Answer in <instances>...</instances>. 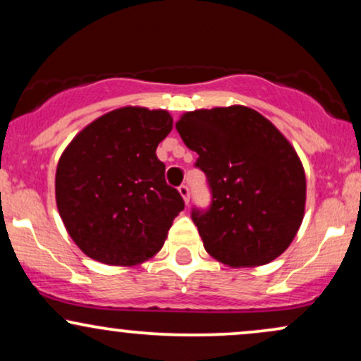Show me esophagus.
Segmentation results:
<instances>
[{
  "label": "esophagus",
  "instance_id": "esophagus-1",
  "mask_svg": "<svg viewBox=\"0 0 361 361\" xmlns=\"http://www.w3.org/2000/svg\"><path fill=\"white\" fill-rule=\"evenodd\" d=\"M178 192H180L181 197H183L185 204L188 205V202H190V188H188V186H186V185H181L180 188H178Z\"/></svg>",
  "mask_w": 361,
  "mask_h": 361
}]
</instances>
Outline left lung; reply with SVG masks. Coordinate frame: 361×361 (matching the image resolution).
<instances>
[{
    "instance_id": "1",
    "label": "left lung",
    "mask_w": 361,
    "mask_h": 361,
    "mask_svg": "<svg viewBox=\"0 0 361 361\" xmlns=\"http://www.w3.org/2000/svg\"><path fill=\"white\" fill-rule=\"evenodd\" d=\"M212 204L193 209L205 251L233 268L267 264L290 246L305 210V173L268 118L243 105L186 111L176 122Z\"/></svg>"
}]
</instances>
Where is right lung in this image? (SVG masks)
I'll return each instance as SVG.
<instances>
[{
	"label": "right lung",
	"mask_w": 361,
	"mask_h": 361,
	"mask_svg": "<svg viewBox=\"0 0 361 361\" xmlns=\"http://www.w3.org/2000/svg\"><path fill=\"white\" fill-rule=\"evenodd\" d=\"M171 128L166 110L123 106L93 120L64 149L56 169L57 210L86 256L134 267L163 247L185 209L156 156Z\"/></svg>",
	"instance_id": "obj_1"
}]
</instances>
